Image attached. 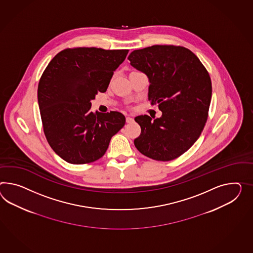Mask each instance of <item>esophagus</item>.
Wrapping results in <instances>:
<instances>
[{
	"mask_svg": "<svg viewBox=\"0 0 253 253\" xmlns=\"http://www.w3.org/2000/svg\"><path fill=\"white\" fill-rule=\"evenodd\" d=\"M126 123H131V122H133V121H134V119H133L132 117H126Z\"/></svg>",
	"mask_w": 253,
	"mask_h": 253,
	"instance_id": "34e87169",
	"label": "esophagus"
}]
</instances>
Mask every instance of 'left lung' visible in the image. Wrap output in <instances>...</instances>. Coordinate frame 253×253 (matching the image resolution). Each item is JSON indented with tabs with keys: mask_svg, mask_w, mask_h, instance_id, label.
Here are the masks:
<instances>
[{
	"mask_svg": "<svg viewBox=\"0 0 253 253\" xmlns=\"http://www.w3.org/2000/svg\"><path fill=\"white\" fill-rule=\"evenodd\" d=\"M130 64L149 81V100L162 116L135 117L141 127L134 140L152 160L169 162L182 155L201 135L208 117L212 84L200 59L181 45H155L128 56Z\"/></svg>",
	"mask_w": 253,
	"mask_h": 253,
	"instance_id": "1",
	"label": "left lung"
}]
</instances>
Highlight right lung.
<instances>
[{"instance_id": "add662e5", "label": "right lung", "mask_w": 253, "mask_h": 253, "mask_svg": "<svg viewBox=\"0 0 253 253\" xmlns=\"http://www.w3.org/2000/svg\"><path fill=\"white\" fill-rule=\"evenodd\" d=\"M128 49L66 48L43 72L38 88L45 138L65 162L85 164L104 155L111 138L126 123L123 114L92 113L91 100L107 90Z\"/></svg>"}]
</instances>
